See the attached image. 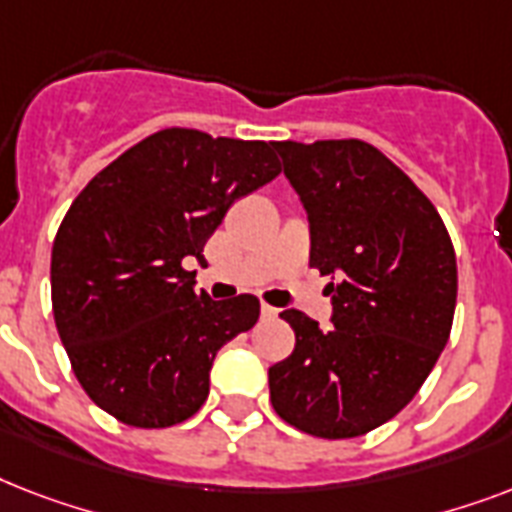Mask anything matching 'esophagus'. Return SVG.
<instances>
[{"instance_id": "obj_1", "label": "esophagus", "mask_w": 512, "mask_h": 512, "mask_svg": "<svg viewBox=\"0 0 512 512\" xmlns=\"http://www.w3.org/2000/svg\"><path fill=\"white\" fill-rule=\"evenodd\" d=\"M260 313H263V319H276V316H279V311H276V308H273V305H268V303H263Z\"/></svg>"}]
</instances>
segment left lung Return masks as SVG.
I'll list each match as a JSON object with an SVG mask.
<instances>
[{"label": "left lung", "instance_id": "left-lung-1", "mask_svg": "<svg viewBox=\"0 0 512 512\" xmlns=\"http://www.w3.org/2000/svg\"><path fill=\"white\" fill-rule=\"evenodd\" d=\"M311 225V268L332 276V327L303 311L292 356L268 369L281 420L356 438L404 409L452 332L457 257L417 185L364 140L273 143Z\"/></svg>", "mask_w": 512, "mask_h": 512}]
</instances>
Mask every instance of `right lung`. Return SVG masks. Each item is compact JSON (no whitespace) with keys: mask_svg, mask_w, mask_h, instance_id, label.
Returning <instances> with one entry per match:
<instances>
[{"mask_svg":"<svg viewBox=\"0 0 512 512\" xmlns=\"http://www.w3.org/2000/svg\"><path fill=\"white\" fill-rule=\"evenodd\" d=\"M273 143L154 132L98 172L52 244V313L84 393L132 428H170L209 396L217 350L260 300L196 295L204 244L231 204L279 175Z\"/></svg>","mask_w":512,"mask_h":512,"instance_id":"add662e5","label":"right lung"}]
</instances>
